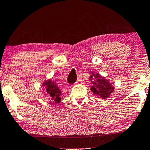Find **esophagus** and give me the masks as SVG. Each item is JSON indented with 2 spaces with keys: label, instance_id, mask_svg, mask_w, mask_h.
<instances>
[{
  "label": "esophagus",
  "instance_id": "obj_1",
  "mask_svg": "<svg viewBox=\"0 0 150 150\" xmlns=\"http://www.w3.org/2000/svg\"><path fill=\"white\" fill-rule=\"evenodd\" d=\"M82 84V80L79 79L78 81L76 82V85H81Z\"/></svg>",
  "mask_w": 150,
  "mask_h": 150
}]
</instances>
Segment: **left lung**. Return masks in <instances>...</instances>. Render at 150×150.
Segmentation results:
<instances>
[{
    "instance_id": "left-lung-1",
    "label": "left lung",
    "mask_w": 150,
    "mask_h": 150,
    "mask_svg": "<svg viewBox=\"0 0 150 150\" xmlns=\"http://www.w3.org/2000/svg\"><path fill=\"white\" fill-rule=\"evenodd\" d=\"M89 80L91 81L92 85L91 87L92 93L102 99H107L114 91L113 83H110L106 77L102 76L99 73L91 71Z\"/></svg>"
}]
</instances>
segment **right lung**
Masks as SVG:
<instances>
[{
	"label": "right lung",
	"mask_w": 150,
	"mask_h": 150,
	"mask_svg": "<svg viewBox=\"0 0 150 150\" xmlns=\"http://www.w3.org/2000/svg\"><path fill=\"white\" fill-rule=\"evenodd\" d=\"M57 80L54 81L50 79H47L43 82L42 86L44 88L45 91H42V93H46L45 95L50 97L55 104H59L61 100V91L59 89L58 85H57Z\"/></svg>",
	"instance_id": "add662e5"
}]
</instances>
